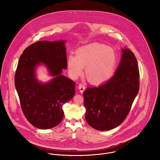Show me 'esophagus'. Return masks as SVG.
<instances>
[{
  "instance_id": "obj_1",
  "label": "esophagus",
  "mask_w": 160,
  "mask_h": 160,
  "mask_svg": "<svg viewBox=\"0 0 160 160\" xmlns=\"http://www.w3.org/2000/svg\"><path fill=\"white\" fill-rule=\"evenodd\" d=\"M78 89H79V91L81 93H82L85 89V85L82 84V83H80L78 86Z\"/></svg>"
}]
</instances>
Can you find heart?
<instances>
[{
	"label": "heart",
	"mask_w": 160,
	"mask_h": 160,
	"mask_svg": "<svg viewBox=\"0 0 160 160\" xmlns=\"http://www.w3.org/2000/svg\"><path fill=\"white\" fill-rule=\"evenodd\" d=\"M76 57L69 56L68 69L72 76L76 78L86 67L88 80L93 83H100L108 79L116 65V55L113 50L101 44H92L76 51Z\"/></svg>",
	"instance_id": "obj_1"
}]
</instances>
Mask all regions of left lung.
Returning a JSON list of instances; mask_svg holds the SVG:
<instances>
[{
    "label": "left lung",
    "mask_w": 160,
    "mask_h": 160,
    "mask_svg": "<svg viewBox=\"0 0 160 160\" xmlns=\"http://www.w3.org/2000/svg\"><path fill=\"white\" fill-rule=\"evenodd\" d=\"M114 75L98 87L84 92L85 118L96 130L104 131L120 125L127 117L140 88L138 62L129 49L122 50Z\"/></svg>",
    "instance_id": "left-lung-1"
}]
</instances>
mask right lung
Listing matches in <instances>:
<instances>
[{"mask_svg":"<svg viewBox=\"0 0 160 160\" xmlns=\"http://www.w3.org/2000/svg\"><path fill=\"white\" fill-rule=\"evenodd\" d=\"M45 63L54 79L46 84L35 78L34 68ZM67 68L64 41H40L26 48L20 57L15 86L22 112L28 121L40 129L58 125L64 115L62 105L75 94L76 83L61 75Z\"/></svg>","mask_w":160,"mask_h":160,"instance_id":"add662e5","label":"right lung"}]
</instances>
